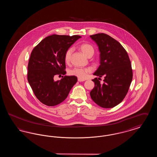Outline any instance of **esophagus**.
<instances>
[{
    "label": "esophagus",
    "mask_w": 157,
    "mask_h": 157,
    "mask_svg": "<svg viewBox=\"0 0 157 157\" xmlns=\"http://www.w3.org/2000/svg\"><path fill=\"white\" fill-rule=\"evenodd\" d=\"M78 81L79 82H83V81H85V79H81V78H79L78 79Z\"/></svg>",
    "instance_id": "34e87169"
}]
</instances>
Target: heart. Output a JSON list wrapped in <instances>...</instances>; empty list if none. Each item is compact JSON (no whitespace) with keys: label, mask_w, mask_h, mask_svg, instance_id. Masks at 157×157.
<instances>
[{"label":"heart","mask_w":157,"mask_h":157,"mask_svg":"<svg viewBox=\"0 0 157 157\" xmlns=\"http://www.w3.org/2000/svg\"><path fill=\"white\" fill-rule=\"evenodd\" d=\"M80 49L82 52L86 56H88L90 54H94V47L88 44H82L80 45ZM74 51V48L72 47L69 48L66 51L64 59L67 63H69L71 59L72 53ZM92 71V69L90 67L86 68H81V67H74L69 71V74L71 75H73L77 76L79 78H85L87 74Z\"/></svg>","instance_id":"heart-1"}]
</instances>
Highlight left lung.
Instances as JSON below:
<instances>
[{"instance_id":"1","label":"left lung","mask_w":157,"mask_h":157,"mask_svg":"<svg viewBox=\"0 0 157 157\" xmlns=\"http://www.w3.org/2000/svg\"><path fill=\"white\" fill-rule=\"evenodd\" d=\"M90 37L95 42L100 52V65L94 75L105 76L101 84L97 78L92 79L95 87L90 92L92 99L99 106L111 108L121 103L129 88L132 70L127 51L119 42L105 33Z\"/></svg>"}]
</instances>
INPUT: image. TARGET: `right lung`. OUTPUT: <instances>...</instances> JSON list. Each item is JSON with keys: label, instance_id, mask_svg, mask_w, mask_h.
<instances>
[{"label": "right lung", "instance_id": "obj_1", "mask_svg": "<svg viewBox=\"0 0 157 157\" xmlns=\"http://www.w3.org/2000/svg\"><path fill=\"white\" fill-rule=\"evenodd\" d=\"M81 37L52 35L45 37L33 48L28 66V81L42 104L50 106L59 104L77 82L75 76H65L57 81L53 78L56 75L66 74L65 53Z\"/></svg>", "mask_w": 157, "mask_h": 157}]
</instances>
